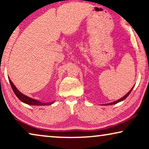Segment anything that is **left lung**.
Returning <instances> with one entry per match:
<instances>
[{"label":"left lung","mask_w":149,"mask_h":149,"mask_svg":"<svg viewBox=\"0 0 149 149\" xmlns=\"http://www.w3.org/2000/svg\"><path fill=\"white\" fill-rule=\"evenodd\" d=\"M133 87H132V88L131 89V90H130L129 92H128L127 93H126V94L124 95V96L123 97H121V98H120V99H119V100H116V101H115V102H111V103H110V104H106L105 105H112V104H117V103H118V102H121V101H123V100H125L126 97H127L128 95H130V93H131V91H132V89H133Z\"/></svg>","instance_id":"left-lung-1"}]
</instances>
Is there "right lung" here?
Instances as JSON below:
<instances>
[{
  "label": "right lung",
  "instance_id": "obj_1",
  "mask_svg": "<svg viewBox=\"0 0 149 149\" xmlns=\"http://www.w3.org/2000/svg\"><path fill=\"white\" fill-rule=\"evenodd\" d=\"M9 80L13 92L15 93L16 96H17L18 98H19V100H21L22 102L27 104H29V105H36V106H45V105L49 106V105L52 104L54 102V101L52 102H42L36 100L35 99H32L31 97H29L28 96H27V95H25L24 94H23V93H21L19 90H18L17 87L14 85L13 82H12L11 79H9Z\"/></svg>",
  "mask_w": 149,
  "mask_h": 149
}]
</instances>
